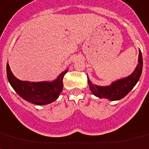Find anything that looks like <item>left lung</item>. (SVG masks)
Here are the masks:
<instances>
[{
    "mask_svg": "<svg viewBox=\"0 0 149 149\" xmlns=\"http://www.w3.org/2000/svg\"><path fill=\"white\" fill-rule=\"evenodd\" d=\"M139 63L130 75L113 81L108 86H99L94 84L88 77L89 88L95 96L99 98H105L109 101H118L125 97L130 92L141 77L143 61L141 51L139 50Z\"/></svg>",
    "mask_w": 149,
    "mask_h": 149,
    "instance_id": "obj_1",
    "label": "left lung"
}]
</instances>
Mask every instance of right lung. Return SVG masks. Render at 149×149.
Segmentation results:
<instances>
[{
	"label": "right lung",
	"mask_w": 149,
	"mask_h": 149,
	"mask_svg": "<svg viewBox=\"0 0 149 149\" xmlns=\"http://www.w3.org/2000/svg\"><path fill=\"white\" fill-rule=\"evenodd\" d=\"M68 71V69L61 72L52 81L31 82L17 78L7 63L8 81L14 91L23 99L37 105L48 104L58 99L63 89V78Z\"/></svg>",
	"instance_id": "obj_1"
}]
</instances>
